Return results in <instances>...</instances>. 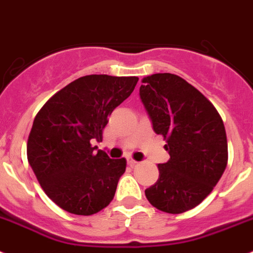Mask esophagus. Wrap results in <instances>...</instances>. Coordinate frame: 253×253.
Returning a JSON list of instances; mask_svg holds the SVG:
<instances>
[{"instance_id":"34e87169","label":"esophagus","mask_w":253,"mask_h":253,"mask_svg":"<svg viewBox=\"0 0 253 253\" xmlns=\"http://www.w3.org/2000/svg\"><path fill=\"white\" fill-rule=\"evenodd\" d=\"M127 163H128V165L129 166H135V165H137V161L136 160H133V159H127Z\"/></svg>"}]
</instances>
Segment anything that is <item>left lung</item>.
I'll return each instance as SVG.
<instances>
[{"label": "left lung", "instance_id": "8db88e82", "mask_svg": "<svg viewBox=\"0 0 253 253\" xmlns=\"http://www.w3.org/2000/svg\"><path fill=\"white\" fill-rule=\"evenodd\" d=\"M140 98L152 128L166 140L170 159L145 190L160 211L179 214L211 194L228 160L226 128L214 106L180 77L158 73L142 79Z\"/></svg>", "mask_w": 253, "mask_h": 253}]
</instances>
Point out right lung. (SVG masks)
Masks as SVG:
<instances>
[{
    "instance_id": "add662e5",
    "label": "right lung",
    "mask_w": 253,
    "mask_h": 253,
    "mask_svg": "<svg viewBox=\"0 0 253 253\" xmlns=\"http://www.w3.org/2000/svg\"><path fill=\"white\" fill-rule=\"evenodd\" d=\"M137 77L92 74L54 94L34 120L27 160L45 194L72 214L90 215L112 202L126 160L110 159L102 141L108 116L133 92Z\"/></svg>"
}]
</instances>
